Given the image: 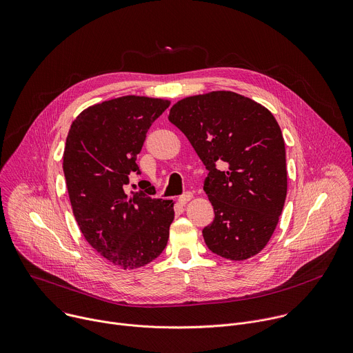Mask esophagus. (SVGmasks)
I'll list each match as a JSON object with an SVG mask.
<instances>
[{"label":"esophagus","mask_w":353,"mask_h":353,"mask_svg":"<svg viewBox=\"0 0 353 353\" xmlns=\"http://www.w3.org/2000/svg\"><path fill=\"white\" fill-rule=\"evenodd\" d=\"M192 197H193V194H192L190 192H186V193H183L182 196H179V197H178V201H179V204H182V205H183V204H186Z\"/></svg>","instance_id":"obj_1"}]
</instances>
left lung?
Here are the masks:
<instances>
[{"label":"left lung","mask_w":353,"mask_h":353,"mask_svg":"<svg viewBox=\"0 0 353 353\" xmlns=\"http://www.w3.org/2000/svg\"><path fill=\"white\" fill-rule=\"evenodd\" d=\"M168 119L205 165L204 192L214 221L203 230L207 248L230 260L264 249L287 197L283 132L261 104L234 92L186 97Z\"/></svg>","instance_id":"left-lung-1"}]
</instances>
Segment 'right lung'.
I'll list each match as a JSON object with an SVG mask.
<instances>
[{
    "mask_svg": "<svg viewBox=\"0 0 353 353\" xmlns=\"http://www.w3.org/2000/svg\"><path fill=\"white\" fill-rule=\"evenodd\" d=\"M168 107L163 99H112L82 111L66 136L62 168L75 220L89 245L123 270L153 261L168 242L172 200L125 192L129 175H140L136 157L149 128Z\"/></svg>",
    "mask_w": 353,
    "mask_h": 353,
    "instance_id": "right-lung-1",
    "label": "right lung"
}]
</instances>
